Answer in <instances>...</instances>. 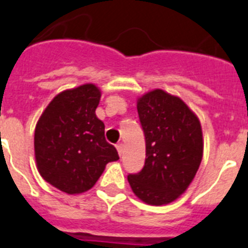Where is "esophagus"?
<instances>
[{
    "label": "esophagus",
    "instance_id": "obj_1",
    "mask_svg": "<svg viewBox=\"0 0 248 248\" xmlns=\"http://www.w3.org/2000/svg\"><path fill=\"white\" fill-rule=\"evenodd\" d=\"M116 149H117L118 154H120V155H122V153H124V143L122 142L117 143V145H116Z\"/></svg>",
    "mask_w": 248,
    "mask_h": 248
}]
</instances>
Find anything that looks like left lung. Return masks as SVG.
Here are the masks:
<instances>
[{"label": "left lung", "mask_w": 248, "mask_h": 248, "mask_svg": "<svg viewBox=\"0 0 248 248\" xmlns=\"http://www.w3.org/2000/svg\"><path fill=\"white\" fill-rule=\"evenodd\" d=\"M146 142L142 170L127 180L137 198L151 205L169 204L184 193L203 157L199 118L179 97L154 89L137 99Z\"/></svg>", "instance_id": "obj_1"}]
</instances>
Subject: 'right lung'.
Wrapping results in <instances>:
<instances>
[{
	"instance_id": "right-lung-1",
	"label": "right lung",
	"mask_w": 248,
	"mask_h": 248,
	"mask_svg": "<svg viewBox=\"0 0 248 248\" xmlns=\"http://www.w3.org/2000/svg\"><path fill=\"white\" fill-rule=\"evenodd\" d=\"M99 99L101 91L91 83L66 89L54 97L35 127L37 170L68 194L89 190L106 165L120 159L106 141L105 124L95 116Z\"/></svg>"
}]
</instances>
